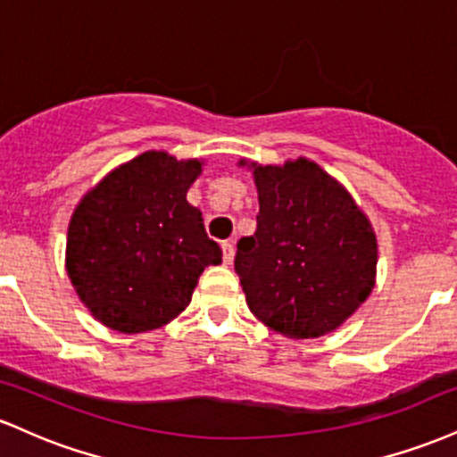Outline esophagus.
Instances as JSON below:
<instances>
[{
    "label": "esophagus",
    "instance_id": "1",
    "mask_svg": "<svg viewBox=\"0 0 457 457\" xmlns=\"http://www.w3.org/2000/svg\"><path fill=\"white\" fill-rule=\"evenodd\" d=\"M221 249H223V262H225V264H232V262H234V245L229 243V240H225V243L221 245Z\"/></svg>",
    "mask_w": 457,
    "mask_h": 457
}]
</instances>
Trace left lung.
<instances>
[{"instance_id":"obj_1","label":"left lung","mask_w":457,"mask_h":457,"mask_svg":"<svg viewBox=\"0 0 457 457\" xmlns=\"http://www.w3.org/2000/svg\"><path fill=\"white\" fill-rule=\"evenodd\" d=\"M253 167L260 212L234 269L251 313L292 339L327 335L367 301L378 245L350 193L309 159Z\"/></svg>"}]
</instances>
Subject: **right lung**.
I'll return each mask as SVG.
<instances>
[{
    "label": "right lung",
    "instance_id": "obj_1",
    "mask_svg": "<svg viewBox=\"0 0 457 457\" xmlns=\"http://www.w3.org/2000/svg\"><path fill=\"white\" fill-rule=\"evenodd\" d=\"M197 159L144 152L107 174L72 212L66 270L83 305L104 327L145 333L191 303L199 275L221 264L202 212L187 202Z\"/></svg>",
    "mask_w": 457,
    "mask_h": 457
}]
</instances>
